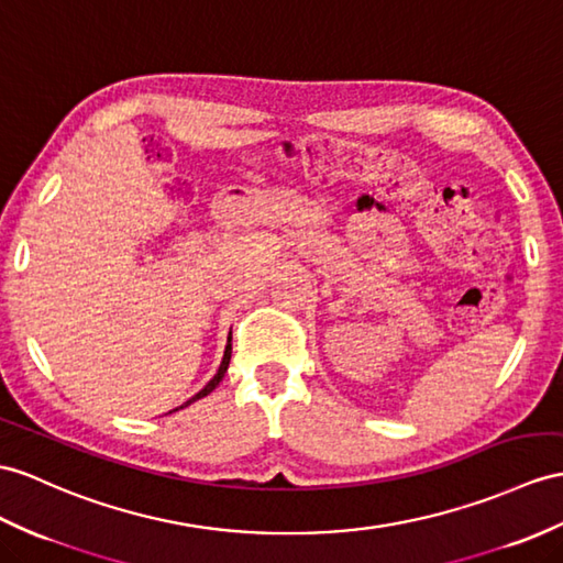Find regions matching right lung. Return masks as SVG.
<instances>
[{
  "instance_id": "add662e5",
  "label": "right lung",
  "mask_w": 563,
  "mask_h": 563,
  "mask_svg": "<svg viewBox=\"0 0 563 563\" xmlns=\"http://www.w3.org/2000/svg\"><path fill=\"white\" fill-rule=\"evenodd\" d=\"M229 361H231V332H229V339H227V349H224V358H222V363H219V369H217V375L208 382V385H205L196 396H190V399L184 404V406H178V408H186V406H190L194 401H198V399H202V396H208L219 382H222V377H224V373H227V367H229ZM178 408H174V410H178ZM174 410H169V413H174Z\"/></svg>"
}]
</instances>
